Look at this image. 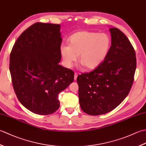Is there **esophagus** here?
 <instances>
[{
    "label": "esophagus",
    "mask_w": 146,
    "mask_h": 146,
    "mask_svg": "<svg viewBox=\"0 0 146 146\" xmlns=\"http://www.w3.org/2000/svg\"><path fill=\"white\" fill-rule=\"evenodd\" d=\"M77 76H78V74H77L76 73H75V74H74V80H76Z\"/></svg>",
    "instance_id": "1"
}]
</instances>
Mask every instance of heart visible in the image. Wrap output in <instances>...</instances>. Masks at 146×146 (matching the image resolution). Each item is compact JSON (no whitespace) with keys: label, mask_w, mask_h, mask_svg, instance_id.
I'll list each match as a JSON object with an SVG mask.
<instances>
[{"label":"heart","mask_w":146,"mask_h":146,"mask_svg":"<svg viewBox=\"0 0 146 146\" xmlns=\"http://www.w3.org/2000/svg\"><path fill=\"white\" fill-rule=\"evenodd\" d=\"M110 39L105 33L79 31L69 38V45L62 44L60 53L65 66H73L79 55V61L87 70L97 68L109 51Z\"/></svg>","instance_id":"obj_1"}]
</instances>
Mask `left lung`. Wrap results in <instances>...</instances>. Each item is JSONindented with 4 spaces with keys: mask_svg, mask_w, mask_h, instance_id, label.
<instances>
[{
    "mask_svg": "<svg viewBox=\"0 0 146 146\" xmlns=\"http://www.w3.org/2000/svg\"><path fill=\"white\" fill-rule=\"evenodd\" d=\"M111 46L104 61L77 77L79 103L91 115L107 113L119 105L131 90L136 69L134 49L127 36L115 27L109 29Z\"/></svg>",
    "mask_w": 146,
    "mask_h": 146,
    "instance_id": "1",
    "label": "left lung"
}]
</instances>
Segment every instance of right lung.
I'll list each match as a JSON object with an SVG mask.
<instances>
[{"instance_id":"1","label":"right lung","mask_w":146,"mask_h":146,"mask_svg":"<svg viewBox=\"0 0 146 146\" xmlns=\"http://www.w3.org/2000/svg\"><path fill=\"white\" fill-rule=\"evenodd\" d=\"M60 24L37 23L21 34L12 48L9 70L18 100L39 115L60 107L58 94L74 80L72 70L59 64L62 42Z\"/></svg>"}]
</instances>
